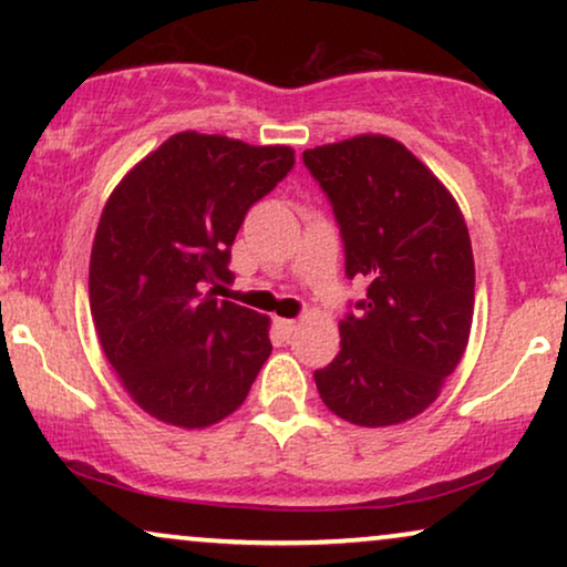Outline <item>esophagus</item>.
<instances>
[{
	"label": "esophagus",
	"mask_w": 567,
	"mask_h": 567,
	"mask_svg": "<svg viewBox=\"0 0 567 567\" xmlns=\"http://www.w3.org/2000/svg\"><path fill=\"white\" fill-rule=\"evenodd\" d=\"M297 328H299L297 320H284V317H276V330L281 332L284 338H291L293 332H297Z\"/></svg>",
	"instance_id": "esophagus-1"
}]
</instances>
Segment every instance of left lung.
I'll return each mask as SVG.
<instances>
[{"label":"left lung","instance_id":"left-lung-1","mask_svg":"<svg viewBox=\"0 0 567 567\" xmlns=\"http://www.w3.org/2000/svg\"><path fill=\"white\" fill-rule=\"evenodd\" d=\"M328 193L348 278H367L359 315L340 320V353L315 371L338 417L382 429L421 415L462 361L475 312V260L446 185L382 134L305 152Z\"/></svg>","mask_w":567,"mask_h":567}]
</instances>
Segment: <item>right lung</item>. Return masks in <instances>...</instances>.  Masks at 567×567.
Masks as SVG:
<instances>
[{"instance_id": "add662e5", "label": "right lung", "mask_w": 567, "mask_h": 567, "mask_svg": "<svg viewBox=\"0 0 567 567\" xmlns=\"http://www.w3.org/2000/svg\"><path fill=\"white\" fill-rule=\"evenodd\" d=\"M291 167V146L183 131L107 198L90 255L92 322L123 390L157 421H224L274 351L266 315L206 286L229 281L245 214Z\"/></svg>"}]
</instances>
